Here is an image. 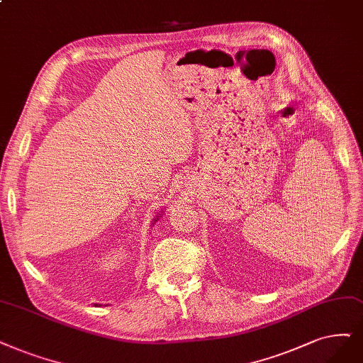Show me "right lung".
<instances>
[{"instance_id": "add662e5", "label": "right lung", "mask_w": 363, "mask_h": 363, "mask_svg": "<svg viewBox=\"0 0 363 363\" xmlns=\"http://www.w3.org/2000/svg\"><path fill=\"white\" fill-rule=\"evenodd\" d=\"M161 212H163V211H161ZM161 216H163V213H158V216H155V218H154V220H152V223H151V225H154V224H155V223H157V221H158V220H160V217H161ZM96 305H99V306H100V303H96Z\"/></svg>"}]
</instances>
